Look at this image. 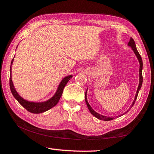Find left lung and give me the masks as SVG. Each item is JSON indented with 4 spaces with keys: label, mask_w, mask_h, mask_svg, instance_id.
<instances>
[{
    "label": "left lung",
    "mask_w": 154,
    "mask_h": 154,
    "mask_svg": "<svg viewBox=\"0 0 154 154\" xmlns=\"http://www.w3.org/2000/svg\"><path fill=\"white\" fill-rule=\"evenodd\" d=\"M128 46L131 47V48L132 49V50H133V51L134 52L135 55L137 56L138 60H139V64H140V68H139V86H138V88H137V93H136V95H135V98H134V100L133 101V103H132V105L130 106V109L132 108V106L134 105V104L135 103V101H136L137 100V98L138 96V94H139V90L140 89V88H141V85H142V83H143V75H142V70H143V60H142V58L141 57H140V54L139 52H138L137 49V47H136V45H135V43H134V41L133 40V38H132V37L130 38V41L128 44ZM86 92H87V90H86ZM86 92H85V103H86V105L88 106V109H89V111H90V113H92L94 116L96 117V118H98L99 119H101V120H105V121H109V120H112V119H113L114 118H111V117H106V116H102V115H100L98 114V113H96V111H94L92 109V108L91 107V106L89 105V103H88V100H87V97H86ZM129 109V110H130ZM128 111H127L126 113H127V112H128Z\"/></svg>",
    "instance_id": "left-lung-1"
}]
</instances>
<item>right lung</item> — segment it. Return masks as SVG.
<instances>
[{"label": "right lung", "mask_w": 154, "mask_h": 154, "mask_svg": "<svg viewBox=\"0 0 154 154\" xmlns=\"http://www.w3.org/2000/svg\"><path fill=\"white\" fill-rule=\"evenodd\" d=\"M13 62H14V58L12 59L11 64L12 65ZM10 77H9V85H10V90L12 93L13 96H14V98L16 99L21 105L23 107H24L27 111H28L30 113H43L46 111L49 110V109L54 107V106H56L58 104V101L60 98L63 92L64 88L65 85H66L68 82L70 80V79L72 77V75H69V76L65 77L62 80V82L60 83L58 85V89L55 94L52 98H51L49 100L45 101V102L42 103H35V102H30V101L26 100L24 98L21 97V96L18 94L17 91L15 90L14 83L12 82L11 79V67L10 68Z\"/></svg>", "instance_id": "add662e5"}]
</instances>
